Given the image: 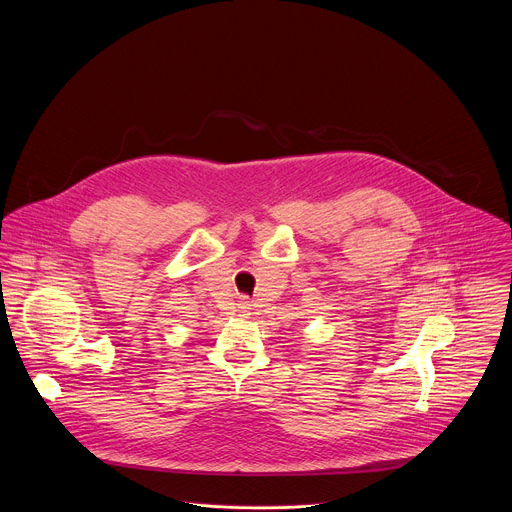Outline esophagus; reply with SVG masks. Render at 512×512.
Segmentation results:
<instances>
[{
  "instance_id": "esophagus-1",
  "label": "esophagus",
  "mask_w": 512,
  "mask_h": 512,
  "mask_svg": "<svg viewBox=\"0 0 512 512\" xmlns=\"http://www.w3.org/2000/svg\"><path fill=\"white\" fill-rule=\"evenodd\" d=\"M249 310H251V302H249L247 298H241V302H239V312L245 316V314H249Z\"/></svg>"
}]
</instances>
